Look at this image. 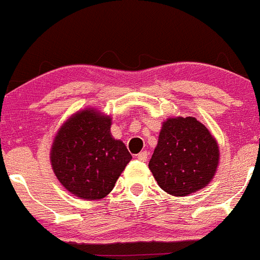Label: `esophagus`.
Wrapping results in <instances>:
<instances>
[{
    "instance_id": "34e87169",
    "label": "esophagus",
    "mask_w": 260,
    "mask_h": 260,
    "mask_svg": "<svg viewBox=\"0 0 260 260\" xmlns=\"http://www.w3.org/2000/svg\"><path fill=\"white\" fill-rule=\"evenodd\" d=\"M138 160H141V161H146L147 159H149V152L147 151H141L140 154L137 155Z\"/></svg>"
}]
</instances>
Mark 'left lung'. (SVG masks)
Masks as SVG:
<instances>
[{"instance_id": "8db88e82", "label": "left lung", "mask_w": 260, "mask_h": 260, "mask_svg": "<svg viewBox=\"0 0 260 260\" xmlns=\"http://www.w3.org/2000/svg\"><path fill=\"white\" fill-rule=\"evenodd\" d=\"M219 150L208 128L192 116L164 122L149 168L161 190L187 196L205 187L217 171Z\"/></svg>"}]
</instances>
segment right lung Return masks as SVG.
<instances>
[{"label": "right lung", "instance_id": "obj_1", "mask_svg": "<svg viewBox=\"0 0 260 260\" xmlns=\"http://www.w3.org/2000/svg\"><path fill=\"white\" fill-rule=\"evenodd\" d=\"M111 119L93 110L77 113L59 131L51 150L57 179L73 195L87 200L103 199L132 155L110 135Z\"/></svg>", "mask_w": 260, "mask_h": 260}]
</instances>
